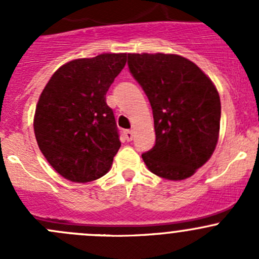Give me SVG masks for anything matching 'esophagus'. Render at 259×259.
<instances>
[{"instance_id": "34e87169", "label": "esophagus", "mask_w": 259, "mask_h": 259, "mask_svg": "<svg viewBox=\"0 0 259 259\" xmlns=\"http://www.w3.org/2000/svg\"><path fill=\"white\" fill-rule=\"evenodd\" d=\"M124 138H125V140H126V142H132L133 138H134V132H133V130H125Z\"/></svg>"}]
</instances>
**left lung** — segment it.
Returning <instances> with one entry per match:
<instances>
[{"mask_svg": "<svg viewBox=\"0 0 259 259\" xmlns=\"http://www.w3.org/2000/svg\"><path fill=\"white\" fill-rule=\"evenodd\" d=\"M130 72L145 91L154 116L155 145L143 154L160 178H190L215 150L221 99L209 77L176 54H127Z\"/></svg>", "mask_w": 259, "mask_h": 259, "instance_id": "left-lung-1", "label": "left lung"}]
</instances>
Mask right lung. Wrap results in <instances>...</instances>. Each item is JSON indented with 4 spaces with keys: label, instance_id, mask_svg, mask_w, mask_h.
I'll use <instances>...</instances> for the list:
<instances>
[{
    "label": "right lung",
    "instance_id": "obj_1",
    "mask_svg": "<svg viewBox=\"0 0 259 259\" xmlns=\"http://www.w3.org/2000/svg\"><path fill=\"white\" fill-rule=\"evenodd\" d=\"M125 64V52L71 60L54 72L38 98L36 142L50 165L70 182H93L113 165L121 143L105 95Z\"/></svg>",
    "mask_w": 259,
    "mask_h": 259
}]
</instances>
